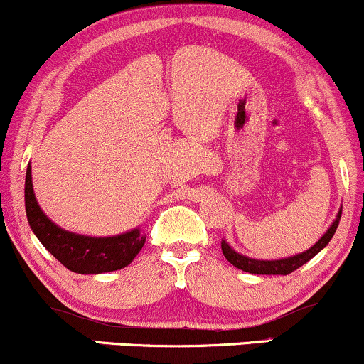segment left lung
Listing matches in <instances>:
<instances>
[{"label":"left lung","instance_id":"obj_1","mask_svg":"<svg viewBox=\"0 0 364 364\" xmlns=\"http://www.w3.org/2000/svg\"><path fill=\"white\" fill-rule=\"evenodd\" d=\"M341 214L342 212L337 214V219L333 220L332 225H330L328 231L320 237L318 243L311 246V248L306 250L304 253L294 255V257L291 258H282V260H253V258H248L245 257V255L236 253L231 246L225 243V241L220 243V248H223V253L224 257L228 258V262H231L232 265L237 267V269L245 270V272L258 274V275H287L294 272V270L299 269L301 265H304L308 260H311V258L315 257L321 248H325V246L328 245V241L332 240L333 235H336V229L341 220Z\"/></svg>","mask_w":364,"mask_h":364}]
</instances>
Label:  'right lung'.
Here are the masks:
<instances>
[{
	"instance_id": "right-lung-1",
	"label": "right lung",
	"mask_w": 364,
	"mask_h": 364,
	"mask_svg": "<svg viewBox=\"0 0 364 364\" xmlns=\"http://www.w3.org/2000/svg\"><path fill=\"white\" fill-rule=\"evenodd\" d=\"M25 210L32 231L46 250L66 269L77 274H102L123 269L132 263L145 243L139 229L112 237H90L63 231L37 205L31 166L25 176Z\"/></svg>"
}]
</instances>
